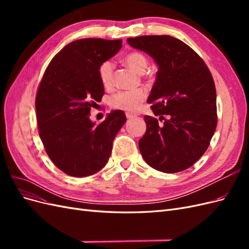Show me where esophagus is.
<instances>
[{"mask_svg":"<svg viewBox=\"0 0 249 249\" xmlns=\"http://www.w3.org/2000/svg\"><path fill=\"white\" fill-rule=\"evenodd\" d=\"M125 116H126V118H127V119H132V118H135V117H136L137 115H136V114H132V113H129V112H127V113H125Z\"/></svg>","mask_w":249,"mask_h":249,"instance_id":"1","label":"esophagus"}]
</instances>
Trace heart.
<instances>
[{"label":"heart","mask_w":249,"mask_h":249,"mask_svg":"<svg viewBox=\"0 0 249 249\" xmlns=\"http://www.w3.org/2000/svg\"><path fill=\"white\" fill-rule=\"evenodd\" d=\"M124 61L138 73L144 72L147 66L146 57L138 52H133L127 54ZM113 74H114V62L112 60H106L99 67V78L102 85L105 88H111L113 85ZM146 99V92L143 89L129 90V91H120L111 97V106L118 110L126 112L137 111L142 103Z\"/></svg>","instance_id":"obj_1"}]
</instances>
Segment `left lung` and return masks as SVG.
Returning <instances> with one entry per match:
<instances>
[{
  "label": "left lung",
  "instance_id": "8db88e82",
  "mask_svg": "<svg viewBox=\"0 0 249 249\" xmlns=\"http://www.w3.org/2000/svg\"><path fill=\"white\" fill-rule=\"evenodd\" d=\"M126 41L158 65L147 103L164 123L159 125L157 118L144 116L146 132L139 140L143 159L166 173L191 167L205 154L217 125L212 74L196 53L172 36H139Z\"/></svg>",
  "mask_w": 249,
  "mask_h": 249
}]
</instances>
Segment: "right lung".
<instances>
[{
  "label": "right lung",
  "mask_w": 249,
  "mask_h": 249,
  "mask_svg": "<svg viewBox=\"0 0 249 249\" xmlns=\"http://www.w3.org/2000/svg\"><path fill=\"white\" fill-rule=\"evenodd\" d=\"M122 40L84 38L65 46L52 59L37 90L39 136L50 159L71 177H88L107 164L113 140L126 122L112 111L103 123L89 118L102 101L100 65L122 48Z\"/></svg>",
  "instance_id": "add662e5"
}]
</instances>
